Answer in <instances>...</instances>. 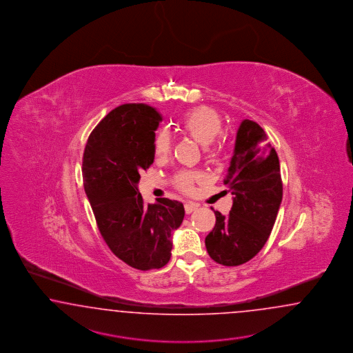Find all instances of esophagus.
<instances>
[{"mask_svg":"<svg viewBox=\"0 0 353 353\" xmlns=\"http://www.w3.org/2000/svg\"><path fill=\"white\" fill-rule=\"evenodd\" d=\"M195 210H198V204H195V203H186L185 204L186 214H190L191 212H194Z\"/></svg>","mask_w":353,"mask_h":353,"instance_id":"34e87169","label":"esophagus"}]
</instances>
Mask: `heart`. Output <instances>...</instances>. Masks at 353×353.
I'll return each mask as SVG.
<instances>
[{
    "label": "heart",
    "instance_id": "b5f03b06",
    "mask_svg": "<svg viewBox=\"0 0 353 353\" xmlns=\"http://www.w3.org/2000/svg\"><path fill=\"white\" fill-rule=\"evenodd\" d=\"M180 128L182 132L190 136L194 141L201 146L213 143L222 131V121L217 112L207 106H198L182 115ZM154 154L157 158H165L172 148L171 134L167 130H159L154 137ZM214 154L216 150H210ZM207 174L201 171H180L174 176V185L179 190L192 194L195 185L207 181Z\"/></svg>",
    "mask_w": 353,
    "mask_h": 353
}]
</instances>
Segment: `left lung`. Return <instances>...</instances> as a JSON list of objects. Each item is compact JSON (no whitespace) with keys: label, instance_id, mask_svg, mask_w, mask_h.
<instances>
[{"label":"left lung","instance_id":"1","mask_svg":"<svg viewBox=\"0 0 353 353\" xmlns=\"http://www.w3.org/2000/svg\"><path fill=\"white\" fill-rule=\"evenodd\" d=\"M223 183L234 195L232 207L229 216L214 210L216 225L205 238V248L219 265L239 266L266 244L283 199L276 150L256 122L240 123Z\"/></svg>","mask_w":353,"mask_h":353}]
</instances>
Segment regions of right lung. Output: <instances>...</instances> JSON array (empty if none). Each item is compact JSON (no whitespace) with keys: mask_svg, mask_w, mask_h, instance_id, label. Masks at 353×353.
<instances>
[{"mask_svg":"<svg viewBox=\"0 0 353 353\" xmlns=\"http://www.w3.org/2000/svg\"><path fill=\"white\" fill-rule=\"evenodd\" d=\"M162 121L155 108H115L88 136L82 174L96 223L108 247L128 266L161 268L171 259L172 232L183 204L167 198L145 204L137 183L154 162V137Z\"/></svg>","mask_w":353,"mask_h":353,"instance_id":"add662e5","label":"right lung"}]
</instances>
